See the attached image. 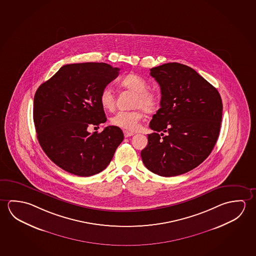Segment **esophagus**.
I'll use <instances>...</instances> for the list:
<instances>
[{
  "instance_id": "obj_1",
  "label": "esophagus",
  "mask_w": 256,
  "mask_h": 256,
  "mask_svg": "<svg viewBox=\"0 0 256 256\" xmlns=\"http://www.w3.org/2000/svg\"><path fill=\"white\" fill-rule=\"evenodd\" d=\"M123 133H124V136H125V138H130V136H134L133 132H130V131H128V130H124Z\"/></svg>"
}]
</instances>
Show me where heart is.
<instances>
[{"mask_svg":"<svg viewBox=\"0 0 256 256\" xmlns=\"http://www.w3.org/2000/svg\"><path fill=\"white\" fill-rule=\"evenodd\" d=\"M120 84L123 88L136 92V96L134 97V107L138 109L130 112H118L110 118V123L114 126L123 130L134 131L139 128L144 117V110L147 114H152L157 109L158 99L154 92L147 90L148 84L140 76L136 74L126 76L120 80ZM99 101L104 109L108 110L114 109L115 97L112 90L109 86H106L102 90Z\"/></svg>","mask_w":256,"mask_h":256,"instance_id":"b5f03b06","label":"heart"}]
</instances>
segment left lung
Listing matches in <instances>:
<instances>
[{
	"instance_id": "1",
	"label": "left lung",
	"mask_w": 256,
	"mask_h": 256,
	"mask_svg": "<svg viewBox=\"0 0 256 256\" xmlns=\"http://www.w3.org/2000/svg\"><path fill=\"white\" fill-rule=\"evenodd\" d=\"M150 70L162 99L149 125L155 132L148 134L141 157L154 174L178 176L196 168L212 151L220 130L222 97L184 64L165 63Z\"/></svg>"
}]
</instances>
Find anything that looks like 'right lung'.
I'll return each instance as SVG.
<instances>
[{"label": "right lung", "instance_id": "add662e5", "mask_svg": "<svg viewBox=\"0 0 256 256\" xmlns=\"http://www.w3.org/2000/svg\"><path fill=\"white\" fill-rule=\"evenodd\" d=\"M120 68L104 62L64 65L38 88L34 98V126L44 152L60 168L80 176L102 172L124 139L108 126L89 133V126L106 122L99 96Z\"/></svg>", "mask_w": 256, "mask_h": 256}]
</instances>
